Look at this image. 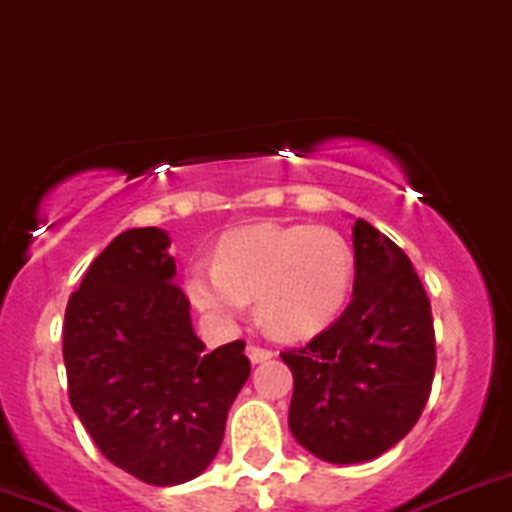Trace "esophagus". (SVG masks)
<instances>
[{
	"mask_svg": "<svg viewBox=\"0 0 512 512\" xmlns=\"http://www.w3.org/2000/svg\"><path fill=\"white\" fill-rule=\"evenodd\" d=\"M245 352H247V359H250L252 364H262V361H267V359H272V356H275V352H272V349L255 347V344H250V347H247Z\"/></svg>",
	"mask_w": 512,
	"mask_h": 512,
	"instance_id": "1",
	"label": "esophagus"
}]
</instances>
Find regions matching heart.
Instances as JSON below:
<instances>
[{"mask_svg":"<svg viewBox=\"0 0 512 512\" xmlns=\"http://www.w3.org/2000/svg\"><path fill=\"white\" fill-rule=\"evenodd\" d=\"M354 285V252L332 227L252 225L227 235L215 262H195L185 292L203 314L237 324L257 299L262 327L307 339L344 312Z\"/></svg>","mask_w":512,"mask_h":512,"instance_id":"heart-1","label":"heart"}]
</instances>
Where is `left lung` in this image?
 <instances>
[{"label": "left lung", "instance_id": "left-lung-1", "mask_svg": "<svg viewBox=\"0 0 512 512\" xmlns=\"http://www.w3.org/2000/svg\"><path fill=\"white\" fill-rule=\"evenodd\" d=\"M354 294L342 317L282 361L294 376L289 431L327 463L381 456L416 426L436 369L431 304L411 260L356 220Z\"/></svg>", "mask_w": 512, "mask_h": 512}]
</instances>
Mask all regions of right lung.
<instances>
[{"label":"right lung","instance_id":"obj_1","mask_svg":"<svg viewBox=\"0 0 512 512\" xmlns=\"http://www.w3.org/2000/svg\"><path fill=\"white\" fill-rule=\"evenodd\" d=\"M168 247L160 227L121 232L64 317L76 416L113 466L151 485L185 483L213 463L250 376L240 339L205 352Z\"/></svg>","mask_w":512,"mask_h":512}]
</instances>
